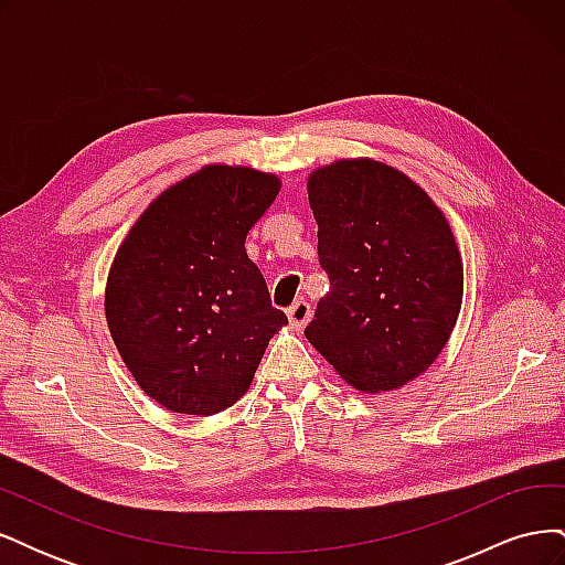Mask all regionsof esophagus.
<instances>
[{
    "label": "esophagus",
    "mask_w": 565,
    "mask_h": 565,
    "mask_svg": "<svg viewBox=\"0 0 565 565\" xmlns=\"http://www.w3.org/2000/svg\"><path fill=\"white\" fill-rule=\"evenodd\" d=\"M287 318H289V324H292L295 330H301L303 324L309 322V318H311V306H309V301H303V299L295 301V303L287 309Z\"/></svg>",
    "instance_id": "esophagus-1"
}]
</instances>
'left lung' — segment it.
Returning <instances> with one entry per match:
<instances>
[{
    "label": "left lung",
    "instance_id": "left-lung-1",
    "mask_svg": "<svg viewBox=\"0 0 565 565\" xmlns=\"http://www.w3.org/2000/svg\"><path fill=\"white\" fill-rule=\"evenodd\" d=\"M309 202L330 292L303 334L353 388H401L436 361L459 316L465 273L448 221L374 160L316 169Z\"/></svg>",
    "mask_w": 565,
    "mask_h": 565
}]
</instances>
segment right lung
I'll return each mask as SVG.
<instances>
[{
  "label": "right lung",
  "mask_w": 565,
  "mask_h": 565,
  "mask_svg": "<svg viewBox=\"0 0 565 565\" xmlns=\"http://www.w3.org/2000/svg\"><path fill=\"white\" fill-rule=\"evenodd\" d=\"M278 191V177L249 167H202L152 200L115 254L113 341L136 384L172 413L207 417L245 396L287 322L245 252Z\"/></svg>",
  "instance_id": "add662e5"
}]
</instances>
